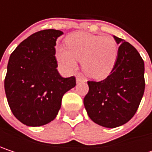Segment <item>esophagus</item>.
<instances>
[{
	"mask_svg": "<svg viewBox=\"0 0 152 152\" xmlns=\"http://www.w3.org/2000/svg\"><path fill=\"white\" fill-rule=\"evenodd\" d=\"M84 78L82 77L81 76H76V83H80V82H84Z\"/></svg>",
	"mask_w": 152,
	"mask_h": 152,
	"instance_id": "34e87169",
	"label": "esophagus"
}]
</instances>
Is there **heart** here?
Returning a JSON list of instances; mask_svg holds the SVG:
<instances>
[{
    "label": "heart",
    "mask_w": 152,
    "mask_h": 152,
    "mask_svg": "<svg viewBox=\"0 0 152 152\" xmlns=\"http://www.w3.org/2000/svg\"><path fill=\"white\" fill-rule=\"evenodd\" d=\"M67 46L56 50V58L66 70L75 69L80 61L86 76L92 79H104L111 73L118 53L113 37L76 33L68 38Z\"/></svg>",
    "instance_id": "heart-1"
}]
</instances>
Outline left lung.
Returning <instances> with one entry per match:
<instances>
[{
    "label": "left lung",
    "instance_id": "1",
    "mask_svg": "<svg viewBox=\"0 0 152 152\" xmlns=\"http://www.w3.org/2000/svg\"><path fill=\"white\" fill-rule=\"evenodd\" d=\"M113 38L120 44L116 62L106 79L88 81L89 91L83 99L91 121L111 129L127 123L135 115L145 88L141 55L129 42Z\"/></svg>",
    "mask_w": 152,
    "mask_h": 152
}]
</instances>
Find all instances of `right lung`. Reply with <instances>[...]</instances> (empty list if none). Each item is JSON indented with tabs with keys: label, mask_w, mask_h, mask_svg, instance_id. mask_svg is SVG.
Returning <instances> with one entry per match:
<instances>
[{
	"label": "right lung",
	"mask_w": 152,
	"mask_h": 152,
	"mask_svg": "<svg viewBox=\"0 0 152 152\" xmlns=\"http://www.w3.org/2000/svg\"><path fill=\"white\" fill-rule=\"evenodd\" d=\"M63 32L49 29L33 33L11 53L4 80L9 106L26 126L39 127L55 119L63 95L76 86V77L57 70L56 39Z\"/></svg>",
	"instance_id": "right-lung-1"
}]
</instances>
